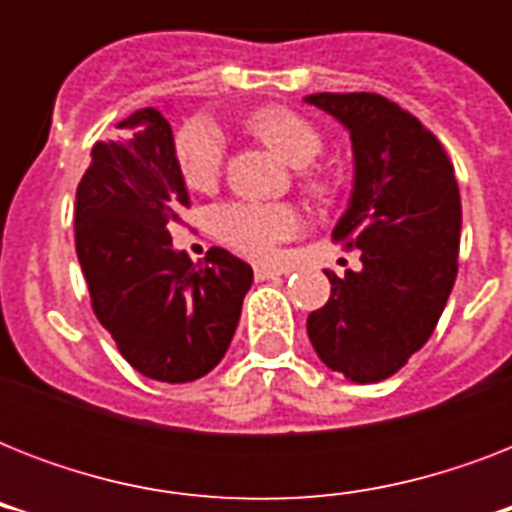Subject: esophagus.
Returning <instances> with one entry per match:
<instances>
[{
  "label": "esophagus",
  "instance_id": "1",
  "mask_svg": "<svg viewBox=\"0 0 512 512\" xmlns=\"http://www.w3.org/2000/svg\"><path fill=\"white\" fill-rule=\"evenodd\" d=\"M281 271L271 268V265H255V279L265 281V279H276Z\"/></svg>",
  "mask_w": 512,
  "mask_h": 512
}]
</instances>
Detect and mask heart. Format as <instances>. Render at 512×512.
<instances>
[{
    "mask_svg": "<svg viewBox=\"0 0 512 512\" xmlns=\"http://www.w3.org/2000/svg\"><path fill=\"white\" fill-rule=\"evenodd\" d=\"M247 130L263 140L289 167H311L324 151V138L311 122L287 108H263L247 119ZM225 146L220 132L204 119L183 124L175 135V162L185 185L193 191H212L223 170ZM303 188L313 199L335 196V185L324 175L305 172ZM212 228L225 244L249 257H271L281 241L297 231L295 209L287 204L228 201L212 212Z\"/></svg>",
    "mask_w": 512,
    "mask_h": 512,
    "instance_id": "1",
    "label": "heart"
}]
</instances>
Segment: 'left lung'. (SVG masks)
<instances>
[{
    "instance_id": "obj_1",
    "label": "left lung",
    "mask_w": 512,
    "mask_h": 512,
    "mask_svg": "<svg viewBox=\"0 0 512 512\" xmlns=\"http://www.w3.org/2000/svg\"><path fill=\"white\" fill-rule=\"evenodd\" d=\"M305 103L350 132L353 193L332 239L361 252L308 316V337L353 382L396 374L433 335L452 295L462 204L444 146L420 119L374 92H316Z\"/></svg>"
}]
</instances>
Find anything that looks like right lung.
Here are the masks:
<instances>
[{
	"mask_svg": "<svg viewBox=\"0 0 512 512\" xmlns=\"http://www.w3.org/2000/svg\"><path fill=\"white\" fill-rule=\"evenodd\" d=\"M119 130L92 146L76 188V257L92 311L140 374L199 380L231 345L252 268L228 249L193 263L172 247L188 191L162 111L140 108Z\"/></svg>",
	"mask_w": 512,
	"mask_h": 512,
	"instance_id": "obj_1",
	"label": "right lung"
}]
</instances>
